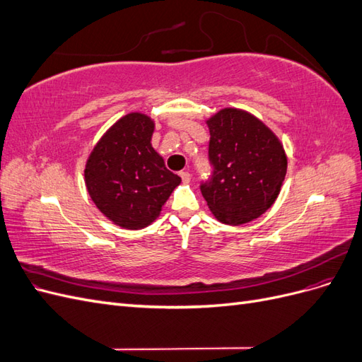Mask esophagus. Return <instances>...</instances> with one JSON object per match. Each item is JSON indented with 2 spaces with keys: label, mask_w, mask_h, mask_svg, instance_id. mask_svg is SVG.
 <instances>
[{
  "label": "esophagus",
  "mask_w": 362,
  "mask_h": 362,
  "mask_svg": "<svg viewBox=\"0 0 362 362\" xmlns=\"http://www.w3.org/2000/svg\"><path fill=\"white\" fill-rule=\"evenodd\" d=\"M180 177H181V180H182V182H184V184H189V182H190V180H192V175H190L187 170L181 172V173H180Z\"/></svg>",
  "instance_id": "34e87169"
}]
</instances>
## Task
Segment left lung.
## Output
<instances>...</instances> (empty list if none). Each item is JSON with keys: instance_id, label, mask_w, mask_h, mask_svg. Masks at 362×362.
I'll return each instance as SVG.
<instances>
[{"instance_id": "8db88e82", "label": "left lung", "mask_w": 362, "mask_h": 362, "mask_svg": "<svg viewBox=\"0 0 362 362\" xmlns=\"http://www.w3.org/2000/svg\"><path fill=\"white\" fill-rule=\"evenodd\" d=\"M210 129V182L201 185L213 216L225 225H245L276 201L287 173L278 136L252 113L226 107L205 120Z\"/></svg>"}]
</instances>
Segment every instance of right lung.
Wrapping results in <instances>:
<instances>
[{
  "instance_id": "add662e5",
  "label": "right lung",
  "mask_w": 362,
  "mask_h": 362,
  "mask_svg": "<svg viewBox=\"0 0 362 362\" xmlns=\"http://www.w3.org/2000/svg\"><path fill=\"white\" fill-rule=\"evenodd\" d=\"M154 119L131 112L108 128L87 157L84 182L108 221L125 229L149 226L181 184L152 148Z\"/></svg>"
}]
</instances>
